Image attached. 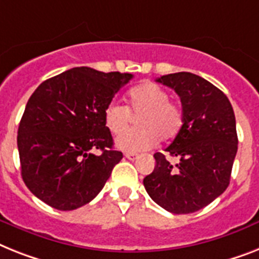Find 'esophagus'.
Masks as SVG:
<instances>
[{
	"instance_id": "obj_1",
	"label": "esophagus",
	"mask_w": 259,
	"mask_h": 259,
	"mask_svg": "<svg viewBox=\"0 0 259 259\" xmlns=\"http://www.w3.org/2000/svg\"><path fill=\"white\" fill-rule=\"evenodd\" d=\"M125 157H127L128 160H136V159H138V153L127 152V153H125Z\"/></svg>"
}]
</instances>
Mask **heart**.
<instances>
[{
  "label": "heart",
  "instance_id": "heart-1",
  "mask_svg": "<svg viewBox=\"0 0 259 259\" xmlns=\"http://www.w3.org/2000/svg\"><path fill=\"white\" fill-rule=\"evenodd\" d=\"M169 93L153 82H144L130 90L127 107L110 102L104 107L103 120L107 130L119 135L138 116V128L120 135L116 139L117 148L125 152H140L151 148L160 140L175 138L183 125V110L169 100Z\"/></svg>",
  "mask_w": 259,
  "mask_h": 259
}]
</instances>
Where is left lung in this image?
<instances>
[{"instance_id": "1", "label": "left lung", "mask_w": 259, "mask_h": 259, "mask_svg": "<svg viewBox=\"0 0 259 259\" xmlns=\"http://www.w3.org/2000/svg\"><path fill=\"white\" fill-rule=\"evenodd\" d=\"M156 82L175 90L183 104V125L165 148L179 163L156 152L155 169L143 184L161 208L188 214L214 201L229 185L238 148L236 116L228 96L196 74H168Z\"/></svg>"}]
</instances>
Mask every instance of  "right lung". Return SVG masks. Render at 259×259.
Returning a JSON list of instances; mask_svg holds the SVG:
<instances>
[{"instance_id": "add662e5", "label": "right lung", "mask_w": 259, "mask_h": 259, "mask_svg": "<svg viewBox=\"0 0 259 259\" xmlns=\"http://www.w3.org/2000/svg\"><path fill=\"white\" fill-rule=\"evenodd\" d=\"M132 74L74 67L45 80L19 121L21 175L30 192L58 210L89 204L123 153L112 149L104 107ZM102 152L95 155L92 151Z\"/></svg>"}]
</instances>
